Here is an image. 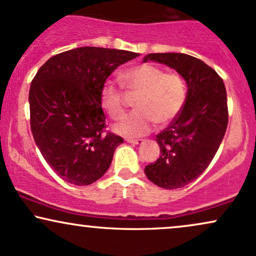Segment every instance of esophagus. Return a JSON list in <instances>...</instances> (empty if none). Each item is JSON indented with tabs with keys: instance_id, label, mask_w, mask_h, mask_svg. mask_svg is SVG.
Returning <instances> with one entry per match:
<instances>
[{
	"instance_id": "1",
	"label": "esophagus",
	"mask_w": 256,
	"mask_h": 256,
	"mask_svg": "<svg viewBox=\"0 0 256 256\" xmlns=\"http://www.w3.org/2000/svg\"><path fill=\"white\" fill-rule=\"evenodd\" d=\"M126 141H127V142H129V144H140L144 142L142 138H127Z\"/></svg>"
}]
</instances>
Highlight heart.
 <instances>
[{"label": "heart", "instance_id": "1", "mask_svg": "<svg viewBox=\"0 0 256 256\" xmlns=\"http://www.w3.org/2000/svg\"><path fill=\"white\" fill-rule=\"evenodd\" d=\"M126 88L138 94V110L124 116L114 126V130L124 136H141L156 124L172 122L182 112L188 96L184 77L176 71L165 72L160 66L144 62L121 74ZM100 106L112 118H120L127 108L123 91L114 82L104 83L100 90Z\"/></svg>", "mask_w": 256, "mask_h": 256}]
</instances>
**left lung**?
Masks as SVG:
<instances>
[{
  "mask_svg": "<svg viewBox=\"0 0 256 256\" xmlns=\"http://www.w3.org/2000/svg\"><path fill=\"white\" fill-rule=\"evenodd\" d=\"M147 60L179 72L188 85V96L180 114L156 135L162 156L144 167V173L162 188H184L208 168L224 138V83L212 68L185 53H150L144 59Z\"/></svg>",
  "mask_w": 256,
  "mask_h": 256,
  "instance_id": "1",
  "label": "left lung"
}]
</instances>
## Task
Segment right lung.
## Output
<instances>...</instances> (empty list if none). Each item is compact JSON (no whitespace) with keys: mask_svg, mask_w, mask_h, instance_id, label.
I'll return each mask as SVG.
<instances>
[{"mask_svg":"<svg viewBox=\"0 0 256 256\" xmlns=\"http://www.w3.org/2000/svg\"><path fill=\"white\" fill-rule=\"evenodd\" d=\"M136 56L123 50L78 47L50 58L32 80V134L65 182L90 185L108 171L123 138L106 132L100 90L120 65Z\"/></svg>","mask_w":256,"mask_h":256,"instance_id":"right-lung-1","label":"right lung"}]
</instances>
